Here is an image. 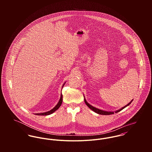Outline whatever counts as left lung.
I'll use <instances>...</instances> for the list:
<instances>
[{"label": "left lung", "mask_w": 152, "mask_h": 152, "mask_svg": "<svg viewBox=\"0 0 152 152\" xmlns=\"http://www.w3.org/2000/svg\"><path fill=\"white\" fill-rule=\"evenodd\" d=\"M84 101H85V102H86V105H87V106L89 107V108L92 109L93 111H94V112H96V113H98V114H100V115H111V114H113V113H114V112H107V111H105V110H101V109H99L96 108H95V107H92V105H89V104L87 102V101H86V99L85 98H84ZM132 101H133V100H132ZM132 101H130V102H129L128 105H126V106L124 107L123 108L120 109H119V110H118L115 111V113H117V112H119V111L122 110L123 109H124L125 107H126L127 106L129 105L130 104H131V102H132Z\"/></svg>", "instance_id": "8db88e82"}]
</instances>
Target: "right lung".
I'll return each instance as SVG.
<instances>
[{
    "label": "right lung",
    "mask_w": 152,
    "mask_h": 152,
    "mask_svg": "<svg viewBox=\"0 0 152 152\" xmlns=\"http://www.w3.org/2000/svg\"><path fill=\"white\" fill-rule=\"evenodd\" d=\"M64 84L63 85V86H64ZM62 102H63V95L61 94V98H60V99L59 101V102H58V104H57V105L53 109H52L51 110H50V111H48V112H43V113H36V115H50L51 113H53V112H54L56 110H57L58 109L60 108V107L61 106V104H62Z\"/></svg>",
    "instance_id": "add662e5"
}]
</instances>
